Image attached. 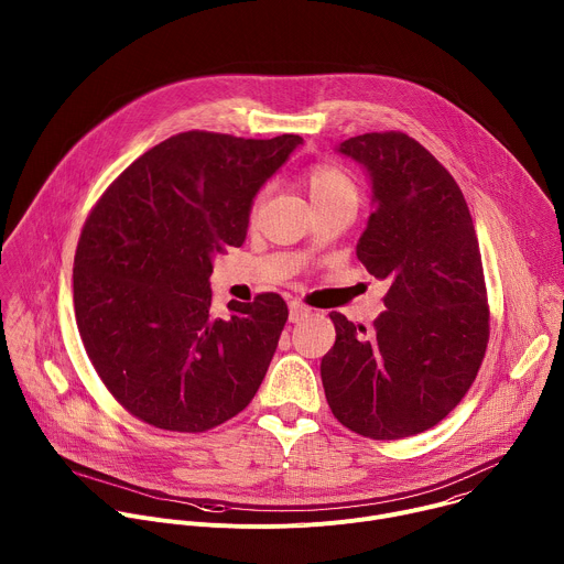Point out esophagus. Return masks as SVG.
Returning a JSON list of instances; mask_svg holds the SVG:
<instances>
[{"mask_svg":"<svg viewBox=\"0 0 564 564\" xmlns=\"http://www.w3.org/2000/svg\"><path fill=\"white\" fill-rule=\"evenodd\" d=\"M310 312H312V310H310L307 305H303V303H299V301H290V321H292V324H299V321L307 318Z\"/></svg>","mask_w":564,"mask_h":564,"instance_id":"34e87169","label":"esophagus"}]
</instances>
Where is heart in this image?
I'll return each instance as SVG.
<instances>
[{
    "label": "heart",
    "instance_id": "obj_1",
    "mask_svg": "<svg viewBox=\"0 0 564 564\" xmlns=\"http://www.w3.org/2000/svg\"><path fill=\"white\" fill-rule=\"evenodd\" d=\"M305 185H307V192H310V198L314 205L326 203V200H337V198H357L355 181L348 176V172H344L337 165L318 163V165L307 167ZM261 200H263V192L254 198L252 212L259 209Z\"/></svg>",
    "mask_w": 564,
    "mask_h": 564
}]
</instances>
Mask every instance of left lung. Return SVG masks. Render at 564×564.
<instances>
[{
  "label": "left lung",
  "instance_id": "left-lung-1",
  "mask_svg": "<svg viewBox=\"0 0 564 564\" xmlns=\"http://www.w3.org/2000/svg\"><path fill=\"white\" fill-rule=\"evenodd\" d=\"M339 151L370 172L375 212L359 238L366 270L388 281L370 330L330 312L321 359L333 415L370 440L440 424L468 392L489 344V299L473 218L448 170L415 138L372 131Z\"/></svg>",
  "mask_w": 564,
  "mask_h": 564
}]
</instances>
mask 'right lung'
I'll return each mask as SVG.
<instances>
[{"mask_svg":"<svg viewBox=\"0 0 564 564\" xmlns=\"http://www.w3.org/2000/svg\"><path fill=\"white\" fill-rule=\"evenodd\" d=\"M303 140L185 131L144 151L89 212L73 261L85 350L118 404L205 433L254 399L288 305L276 292L212 310V257L243 246L261 185Z\"/></svg>","mask_w":564,"mask_h":564,"instance_id":"1","label":"right lung"}]
</instances>
